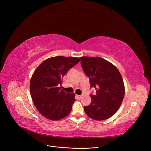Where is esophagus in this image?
<instances>
[{
	"mask_svg": "<svg viewBox=\"0 0 151 151\" xmlns=\"http://www.w3.org/2000/svg\"><path fill=\"white\" fill-rule=\"evenodd\" d=\"M76 97L78 99H81L82 98V96H79V95H76Z\"/></svg>",
	"mask_w": 151,
	"mask_h": 151,
	"instance_id": "esophagus-1",
	"label": "esophagus"
}]
</instances>
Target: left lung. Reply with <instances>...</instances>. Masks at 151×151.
I'll use <instances>...</instances> for the list:
<instances>
[{"instance_id": "obj_1", "label": "left lung", "mask_w": 151, "mask_h": 151, "mask_svg": "<svg viewBox=\"0 0 151 151\" xmlns=\"http://www.w3.org/2000/svg\"><path fill=\"white\" fill-rule=\"evenodd\" d=\"M84 73L89 78L91 88V104L84 107L86 114L94 120L102 121L113 116L123 101L125 88L118 69L109 62L99 57H81Z\"/></svg>"}]
</instances>
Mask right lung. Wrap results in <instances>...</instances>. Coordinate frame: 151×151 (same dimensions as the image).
<instances>
[{"label":"right lung","instance_id":"obj_1","mask_svg":"<svg viewBox=\"0 0 151 151\" xmlns=\"http://www.w3.org/2000/svg\"><path fill=\"white\" fill-rule=\"evenodd\" d=\"M80 60L78 58L52 57L35 70L30 83L31 97L39 113L46 118L58 121L70 113L75 95L65 92L59 86L63 77Z\"/></svg>","mask_w":151,"mask_h":151}]
</instances>
